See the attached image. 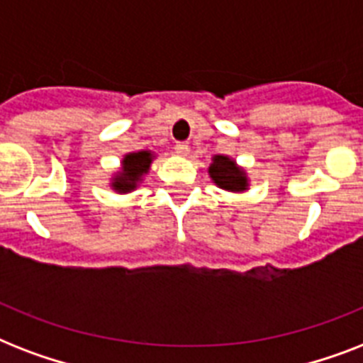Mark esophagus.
Wrapping results in <instances>:
<instances>
[{
    "label": "esophagus",
    "instance_id": "1",
    "mask_svg": "<svg viewBox=\"0 0 363 363\" xmlns=\"http://www.w3.org/2000/svg\"><path fill=\"white\" fill-rule=\"evenodd\" d=\"M175 152L179 154V156H188V154H190V147H188V143H177Z\"/></svg>",
    "mask_w": 363,
    "mask_h": 363
}]
</instances>
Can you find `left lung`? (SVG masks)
<instances>
[{
    "instance_id": "obj_1",
    "label": "left lung",
    "mask_w": 363,
    "mask_h": 363,
    "mask_svg": "<svg viewBox=\"0 0 363 363\" xmlns=\"http://www.w3.org/2000/svg\"><path fill=\"white\" fill-rule=\"evenodd\" d=\"M209 177L211 181L215 182L216 186L228 192H247L248 190V177L247 171L242 169L238 162L226 154H216L213 156V162L209 165Z\"/></svg>"
}]
</instances>
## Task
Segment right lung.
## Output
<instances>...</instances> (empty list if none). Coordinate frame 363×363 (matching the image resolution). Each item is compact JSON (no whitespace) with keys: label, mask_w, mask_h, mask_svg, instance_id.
Returning a JSON list of instances; mask_svg holds the SVG:
<instances>
[{"label":"right lung","mask_w":363,"mask_h":363,"mask_svg":"<svg viewBox=\"0 0 363 363\" xmlns=\"http://www.w3.org/2000/svg\"><path fill=\"white\" fill-rule=\"evenodd\" d=\"M152 160L154 154L150 150H137V152L124 154L121 162V171H116L109 182L111 188L118 194L133 192L150 169Z\"/></svg>","instance_id":"1"}]
</instances>
